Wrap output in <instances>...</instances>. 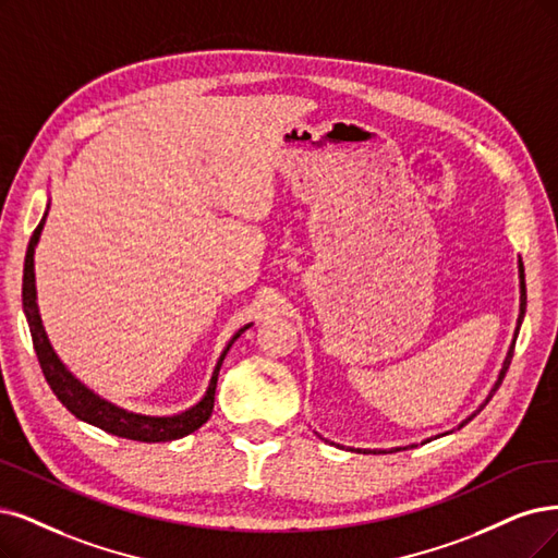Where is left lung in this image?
<instances>
[{
  "mask_svg": "<svg viewBox=\"0 0 558 558\" xmlns=\"http://www.w3.org/2000/svg\"><path fill=\"white\" fill-rule=\"evenodd\" d=\"M520 292H522V296H520V317H518V328H514V338H518V333H520V326H522V319H524V311H526V284H524V266H522V259H520ZM512 349H514V340H512V347H510V352H508V356H506V361H504V367H501V373H499V381L497 384H494V388H492V393H489V398L494 396V393H497V388L501 386V379H504V375H506V369H508V365H510V359H512ZM489 398L485 400V404L489 402ZM483 404V407H485ZM481 407V409H483ZM478 409V411H481ZM478 411H476V414H478ZM476 414H471L462 425H466L473 416H476ZM460 425V427H462ZM393 450H402V448H390L388 452H393ZM359 452H375V456H379V452H386V450H361L359 448Z\"/></svg>",
  "mask_w": 558,
  "mask_h": 558,
  "instance_id": "8db88e82",
  "label": "left lung"
}]
</instances>
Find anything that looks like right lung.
I'll return each mask as SVG.
<instances>
[{"mask_svg": "<svg viewBox=\"0 0 558 558\" xmlns=\"http://www.w3.org/2000/svg\"><path fill=\"white\" fill-rule=\"evenodd\" d=\"M46 216L40 218L38 227L34 230L29 245H27V255H25V271H23V307H25V317L29 324L32 331V342L36 349V356L40 363V369H44V377L50 384L52 393L57 396V400L64 404L71 414L80 421H85L89 425L100 427L102 432H110L114 437H123L131 441H147V444H158V441H172V439H181L185 435H191L197 427H202L206 421H209L211 411H214V396H216V384H218V373L220 365L230 352V347L234 344V340L251 328V324H245L243 328L234 333V338L230 340V344L225 347V352L218 359V365L211 375L209 388H206L204 398L191 407L181 411V414L174 416H144V414H133L129 409H121L108 400H102L100 396H96L94 390H89L80 379H75L66 365L59 361V356L54 354V349L46 336L44 322H40L38 315V305H36V280H34V247L38 243L40 230L46 225Z\"/></svg>", "mask_w": 558, "mask_h": 558, "instance_id": "add662e5", "label": "right lung"}]
</instances>
